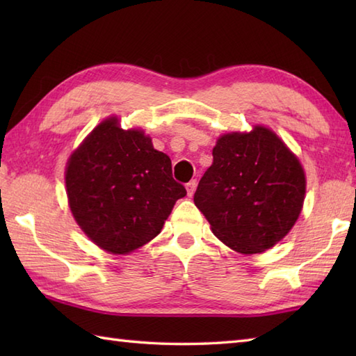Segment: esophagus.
Listing matches in <instances>:
<instances>
[{"instance_id":"esophagus-1","label":"esophagus","mask_w":356,"mask_h":356,"mask_svg":"<svg viewBox=\"0 0 356 356\" xmlns=\"http://www.w3.org/2000/svg\"><path fill=\"white\" fill-rule=\"evenodd\" d=\"M195 188H197V180H191L190 184H186V193H188V195H190V197H193V195H194Z\"/></svg>"}]
</instances>
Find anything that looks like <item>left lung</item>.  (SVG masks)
Segmentation results:
<instances>
[{
	"instance_id": "left-lung-1",
	"label": "left lung",
	"mask_w": 356,
	"mask_h": 356,
	"mask_svg": "<svg viewBox=\"0 0 356 356\" xmlns=\"http://www.w3.org/2000/svg\"><path fill=\"white\" fill-rule=\"evenodd\" d=\"M194 203L214 236L240 254H260L297 222L306 194L298 157L266 127L218 138Z\"/></svg>"
}]
</instances>
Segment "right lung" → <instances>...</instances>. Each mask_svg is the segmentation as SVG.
<instances>
[{
  "instance_id": "obj_1",
  "label": "right lung",
  "mask_w": 356,
  "mask_h": 356,
  "mask_svg": "<svg viewBox=\"0 0 356 356\" xmlns=\"http://www.w3.org/2000/svg\"><path fill=\"white\" fill-rule=\"evenodd\" d=\"M65 186L74 220L111 254L133 252L153 240L186 195L172 179L171 159L142 130H122L115 116L73 151Z\"/></svg>"
}]
</instances>
